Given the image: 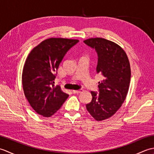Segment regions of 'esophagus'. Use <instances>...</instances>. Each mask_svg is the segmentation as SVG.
<instances>
[{
    "label": "esophagus",
    "mask_w": 154,
    "mask_h": 154,
    "mask_svg": "<svg viewBox=\"0 0 154 154\" xmlns=\"http://www.w3.org/2000/svg\"><path fill=\"white\" fill-rule=\"evenodd\" d=\"M73 91V93H80L83 91V89H79V90H73L72 91Z\"/></svg>",
    "instance_id": "esophagus-1"
}]
</instances>
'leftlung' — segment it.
I'll list each match as a JSON object with an SVG mask.
<instances>
[{
	"mask_svg": "<svg viewBox=\"0 0 154 154\" xmlns=\"http://www.w3.org/2000/svg\"><path fill=\"white\" fill-rule=\"evenodd\" d=\"M98 54L97 71L103 80L99 83V93L91 91L92 100L87 110L97 121L109 119L125 100L129 89L131 69L126 52L119 45L102 38L84 41Z\"/></svg>",
	"mask_w": 154,
	"mask_h": 154,
	"instance_id": "1",
	"label": "left lung"
}]
</instances>
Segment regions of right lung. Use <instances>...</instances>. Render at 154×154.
<instances>
[{
    "label": "right lung",
    "mask_w": 154,
    "mask_h": 154,
    "mask_svg": "<svg viewBox=\"0 0 154 154\" xmlns=\"http://www.w3.org/2000/svg\"><path fill=\"white\" fill-rule=\"evenodd\" d=\"M78 40L51 38L32 49L23 67L22 81L24 95L35 112L50 117L69 97L61 87L54 85L55 73L67 51Z\"/></svg>",
    "instance_id": "obj_1"
}]
</instances>
